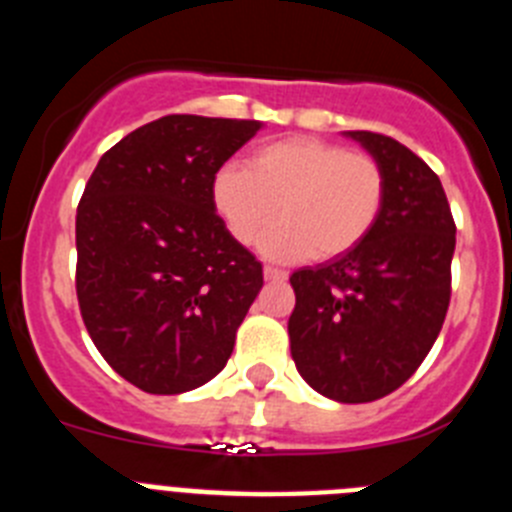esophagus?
I'll return each instance as SVG.
<instances>
[{
  "label": "esophagus",
  "mask_w": 512,
  "mask_h": 512,
  "mask_svg": "<svg viewBox=\"0 0 512 512\" xmlns=\"http://www.w3.org/2000/svg\"><path fill=\"white\" fill-rule=\"evenodd\" d=\"M264 277L269 279V282H284V279H287V271L277 269V266H264Z\"/></svg>",
  "instance_id": "34e87169"
}]
</instances>
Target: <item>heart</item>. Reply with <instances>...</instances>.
<instances>
[{"instance_id":"heart-1","label":"heart","mask_w":512,"mask_h":512,"mask_svg":"<svg viewBox=\"0 0 512 512\" xmlns=\"http://www.w3.org/2000/svg\"><path fill=\"white\" fill-rule=\"evenodd\" d=\"M212 207L233 241L261 248L269 259H338L377 228L387 202V174L369 153L330 140L295 135L251 151L246 169L223 166L212 176Z\"/></svg>"}]
</instances>
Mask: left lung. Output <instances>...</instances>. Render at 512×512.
Returning <instances> with one entry per match:
<instances>
[{"mask_svg":"<svg viewBox=\"0 0 512 512\" xmlns=\"http://www.w3.org/2000/svg\"><path fill=\"white\" fill-rule=\"evenodd\" d=\"M387 174V202L361 246L297 269L289 351L312 390L372 402L408 382L451 300L456 223L436 171L390 135L351 130Z\"/></svg>","mask_w":512,"mask_h":512,"instance_id":"left-lung-1","label":"left lung"}]
</instances>
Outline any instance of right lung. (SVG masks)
Here are the masks:
<instances>
[{
    "instance_id": "obj_1",
    "label": "right lung",
    "mask_w": 512,
    "mask_h": 512,
    "mask_svg": "<svg viewBox=\"0 0 512 512\" xmlns=\"http://www.w3.org/2000/svg\"><path fill=\"white\" fill-rule=\"evenodd\" d=\"M259 120L166 115L99 158L76 207V297L102 359L138 390L210 382L264 287L212 207V176Z\"/></svg>"
}]
</instances>
